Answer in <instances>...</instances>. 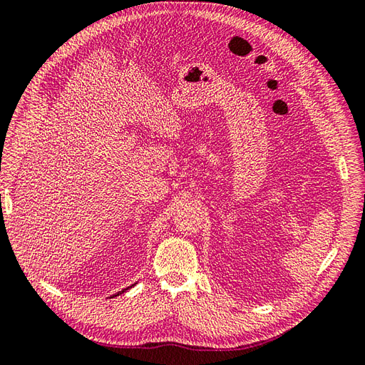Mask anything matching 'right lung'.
<instances>
[{"instance_id":"add662e5","label":"right lung","mask_w":365,"mask_h":365,"mask_svg":"<svg viewBox=\"0 0 365 365\" xmlns=\"http://www.w3.org/2000/svg\"><path fill=\"white\" fill-rule=\"evenodd\" d=\"M132 286H134V284H132ZM132 286H128V288H126V289H123V291H120V292H117V294H114V295H113V297H117V295H120V294H123V292H126V291H128V289H130V288H132Z\"/></svg>"}]
</instances>
